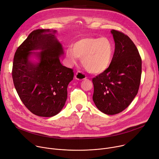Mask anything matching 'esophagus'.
Instances as JSON below:
<instances>
[{
  "mask_svg": "<svg viewBox=\"0 0 159 159\" xmlns=\"http://www.w3.org/2000/svg\"><path fill=\"white\" fill-rule=\"evenodd\" d=\"M75 78L77 79V80H84L86 77L85 76V75L82 73V72L79 71H77L75 75Z\"/></svg>",
  "mask_w": 159,
  "mask_h": 159,
  "instance_id": "esophagus-1",
  "label": "esophagus"
}]
</instances>
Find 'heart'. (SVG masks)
I'll return each instance as SVG.
<instances>
[{
	"label": "heart",
	"mask_w": 159,
	"mask_h": 159,
	"mask_svg": "<svg viewBox=\"0 0 159 159\" xmlns=\"http://www.w3.org/2000/svg\"><path fill=\"white\" fill-rule=\"evenodd\" d=\"M113 56V48L105 37H84L75 42L72 49L66 51L65 57L70 65L81 59L82 66L89 73L101 74L110 66Z\"/></svg>",
	"instance_id": "heart-1"
}]
</instances>
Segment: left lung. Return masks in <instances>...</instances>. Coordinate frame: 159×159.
Here are the masks:
<instances>
[{"label":"left lung","mask_w":159,"mask_h":159,"mask_svg":"<svg viewBox=\"0 0 159 159\" xmlns=\"http://www.w3.org/2000/svg\"><path fill=\"white\" fill-rule=\"evenodd\" d=\"M115 51L109 68L93 79V102L102 112L115 115L125 110L138 94L141 59L133 42L124 34L111 30Z\"/></svg>","instance_id":"8db88e82"}]
</instances>
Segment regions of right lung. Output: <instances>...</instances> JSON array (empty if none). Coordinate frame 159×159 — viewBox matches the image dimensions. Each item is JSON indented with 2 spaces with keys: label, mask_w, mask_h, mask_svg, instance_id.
<instances>
[{
  "label": "right lung",
  "mask_w": 159,
  "mask_h": 159,
  "mask_svg": "<svg viewBox=\"0 0 159 159\" xmlns=\"http://www.w3.org/2000/svg\"><path fill=\"white\" fill-rule=\"evenodd\" d=\"M56 33L50 29L33 31L14 57V87L25 107L40 117H53L61 111L68 85L74 79L72 69L60 63L64 52Z\"/></svg>",
  "instance_id": "right-lung-1"
}]
</instances>
